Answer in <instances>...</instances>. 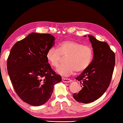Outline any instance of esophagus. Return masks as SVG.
Wrapping results in <instances>:
<instances>
[{
    "label": "esophagus",
    "instance_id": "34e87169",
    "mask_svg": "<svg viewBox=\"0 0 123 123\" xmlns=\"http://www.w3.org/2000/svg\"><path fill=\"white\" fill-rule=\"evenodd\" d=\"M62 82H65V83H69V82H71V81H72V80L68 79V78H64V77L62 78Z\"/></svg>",
    "mask_w": 123,
    "mask_h": 123
}]
</instances>
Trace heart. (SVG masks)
<instances>
[{"mask_svg":"<svg viewBox=\"0 0 123 123\" xmlns=\"http://www.w3.org/2000/svg\"><path fill=\"white\" fill-rule=\"evenodd\" d=\"M66 57L65 63L58 68L57 72L63 76H69L75 71L80 72L90 65L93 52L90 46L83 45L73 40H65L58 44V49L51 47L47 51L46 58L52 67H58Z\"/></svg>","mask_w":123,"mask_h":123,"instance_id":"obj_1","label":"heart"}]
</instances>
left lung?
I'll return each mask as SVG.
<instances>
[{
  "mask_svg": "<svg viewBox=\"0 0 123 123\" xmlns=\"http://www.w3.org/2000/svg\"><path fill=\"white\" fill-rule=\"evenodd\" d=\"M93 51L92 61L76 80L80 82L82 89L73 94L78 102L89 103L100 98L107 91L112 78L115 66V54L106 42L88 35Z\"/></svg>",
  "mask_w": 123,
  "mask_h": 123,
  "instance_id": "8db88e82",
  "label": "left lung"
}]
</instances>
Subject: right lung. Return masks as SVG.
Returning a JSON list of instances; mask_svg holds the SVG:
<instances>
[{"mask_svg":"<svg viewBox=\"0 0 123 123\" xmlns=\"http://www.w3.org/2000/svg\"><path fill=\"white\" fill-rule=\"evenodd\" d=\"M50 34L32 32L18 41L11 49L7 69L15 91L20 98L33 106L48 101L60 75L51 68L47 51L55 44Z\"/></svg>","mask_w":123,"mask_h":123,"instance_id":"1","label":"right lung"}]
</instances>
